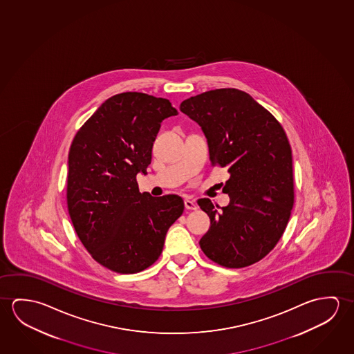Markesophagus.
<instances>
[{
	"mask_svg": "<svg viewBox=\"0 0 354 354\" xmlns=\"http://www.w3.org/2000/svg\"><path fill=\"white\" fill-rule=\"evenodd\" d=\"M185 207L188 210H196V204L193 201H191V199H185Z\"/></svg>",
	"mask_w": 354,
	"mask_h": 354,
	"instance_id": "obj_1",
	"label": "esophagus"
}]
</instances>
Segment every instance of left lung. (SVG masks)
I'll use <instances>...</instances> for the list:
<instances>
[{"instance_id":"left-lung-1","label":"left lung","mask_w":354,"mask_h":354,"mask_svg":"<svg viewBox=\"0 0 354 354\" xmlns=\"http://www.w3.org/2000/svg\"><path fill=\"white\" fill-rule=\"evenodd\" d=\"M202 128L212 166L226 167L230 178L223 192L227 207L216 209L208 198L198 201L210 218L199 242L215 263L242 268L274 248L294 204L292 147L278 120L251 95L220 88L180 103Z\"/></svg>"}]
</instances>
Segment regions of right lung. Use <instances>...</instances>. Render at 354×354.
<instances>
[{
  "label": "right lung",
  "mask_w": 354,
  "mask_h": 354,
  "mask_svg": "<svg viewBox=\"0 0 354 354\" xmlns=\"http://www.w3.org/2000/svg\"><path fill=\"white\" fill-rule=\"evenodd\" d=\"M177 114L166 98L124 92L102 103L73 138L68 214L86 250L113 272L138 273L155 263L183 213L180 196L140 193L136 183L151 163L163 119Z\"/></svg>",
  "instance_id": "obj_1"
}]
</instances>
